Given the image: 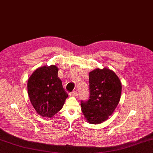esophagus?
Here are the masks:
<instances>
[{"instance_id":"34e87169","label":"esophagus","mask_w":153,"mask_h":153,"mask_svg":"<svg viewBox=\"0 0 153 153\" xmlns=\"http://www.w3.org/2000/svg\"><path fill=\"white\" fill-rule=\"evenodd\" d=\"M69 95L70 96H76L77 95V92L76 91H74L72 92H70L69 94Z\"/></svg>"}]
</instances>
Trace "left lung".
<instances>
[{
  "instance_id": "obj_1",
  "label": "left lung",
  "mask_w": 153,
  "mask_h": 153,
  "mask_svg": "<svg viewBox=\"0 0 153 153\" xmlns=\"http://www.w3.org/2000/svg\"><path fill=\"white\" fill-rule=\"evenodd\" d=\"M89 99L81 100V111L88 123H101L108 119L119 103L121 82L110 69L97 68L89 73Z\"/></svg>"
}]
</instances>
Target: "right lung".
<instances>
[{
  "mask_svg": "<svg viewBox=\"0 0 153 153\" xmlns=\"http://www.w3.org/2000/svg\"><path fill=\"white\" fill-rule=\"evenodd\" d=\"M56 66H42L32 74L28 81L31 103L39 115L52 117L63 106L68 96L57 76Z\"/></svg>",
  "mask_w": 153,
  "mask_h": 153,
  "instance_id": "right-lung-1",
  "label": "right lung"
}]
</instances>
